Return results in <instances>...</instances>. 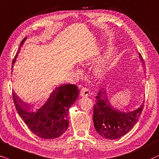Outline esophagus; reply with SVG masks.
<instances>
[{
    "mask_svg": "<svg viewBox=\"0 0 159 159\" xmlns=\"http://www.w3.org/2000/svg\"><path fill=\"white\" fill-rule=\"evenodd\" d=\"M89 95H90V92L89 90L86 87H82L81 88V89H80V96L81 97H87Z\"/></svg>",
    "mask_w": 159,
    "mask_h": 159,
    "instance_id": "34e87169",
    "label": "esophagus"
}]
</instances>
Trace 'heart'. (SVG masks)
<instances>
[{
  "label": "heart",
  "instance_id": "1",
  "mask_svg": "<svg viewBox=\"0 0 159 159\" xmlns=\"http://www.w3.org/2000/svg\"><path fill=\"white\" fill-rule=\"evenodd\" d=\"M105 73H106V67L103 65H101L97 70V74L100 77L105 75Z\"/></svg>",
  "mask_w": 159,
  "mask_h": 159
}]
</instances>
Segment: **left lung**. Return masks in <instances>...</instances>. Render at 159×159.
I'll return each instance as SVG.
<instances>
[{
	"instance_id": "left-lung-1",
	"label": "left lung",
	"mask_w": 159,
	"mask_h": 159,
	"mask_svg": "<svg viewBox=\"0 0 159 159\" xmlns=\"http://www.w3.org/2000/svg\"><path fill=\"white\" fill-rule=\"evenodd\" d=\"M139 57L145 65L140 54ZM95 98L93 107L94 126L99 134L106 139H116L128 133L135 125L143 111L144 103L138 109L129 113L116 110L110 104L104 89L99 91Z\"/></svg>"
}]
</instances>
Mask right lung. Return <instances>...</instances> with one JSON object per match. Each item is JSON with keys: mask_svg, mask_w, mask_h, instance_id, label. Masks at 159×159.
<instances>
[{"mask_svg": "<svg viewBox=\"0 0 159 159\" xmlns=\"http://www.w3.org/2000/svg\"><path fill=\"white\" fill-rule=\"evenodd\" d=\"M25 39L21 42V46ZM19 52L14 57L16 60ZM78 89L74 84H62L56 87L45 102L30 107L23 103L12 92L14 102L19 115L32 132L43 139H54L64 134L69 126L68 111L78 98Z\"/></svg>", "mask_w": 159, "mask_h": 159, "instance_id": "1", "label": "right lung"}]
</instances>
